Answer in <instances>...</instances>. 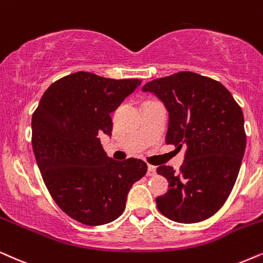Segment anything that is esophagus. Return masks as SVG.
<instances>
[{
  "instance_id": "1",
  "label": "esophagus",
  "mask_w": 263,
  "mask_h": 263,
  "mask_svg": "<svg viewBox=\"0 0 263 263\" xmlns=\"http://www.w3.org/2000/svg\"><path fill=\"white\" fill-rule=\"evenodd\" d=\"M146 174H148L149 177L155 176V174H156V168L154 167V166H152V164H149V166H148V172H146Z\"/></svg>"
}]
</instances>
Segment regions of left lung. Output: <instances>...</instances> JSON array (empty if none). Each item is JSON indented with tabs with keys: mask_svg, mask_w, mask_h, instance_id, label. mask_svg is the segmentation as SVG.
Listing matches in <instances>:
<instances>
[{
	"mask_svg": "<svg viewBox=\"0 0 263 263\" xmlns=\"http://www.w3.org/2000/svg\"><path fill=\"white\" fill-rule=\"evenodd\" d=\"M142 90L166 107L167 144L185 148L179 173L157 167L170 187L156 197L157 209L181 223L211 218L229 198L246 152L241 108L221 83L194 72L152 80Z\"/></svg>",
	"mask_w": 263,
	"mask_h": 263,
	"instance_id": "left-lung-1",
	"label": "left lung"
}]
</instances>
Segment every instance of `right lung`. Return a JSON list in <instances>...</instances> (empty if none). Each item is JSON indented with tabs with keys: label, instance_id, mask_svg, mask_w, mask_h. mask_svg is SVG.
I'll list each match as a JSON object with an SVG mask.
<instances>
[{
	"label": "right lung",
	"instance_id": "obj_1",
	"mask_svg": "<svg viewBox=\"0 0 263 263\" xmlns=\"http://www.w3.org/2000/svg\"><path fill=\"white\" fill-rule=\"evenodd\" d=\"M77 72L48 87L32 115V148L51 197L87 226L114 221L132 185L145 176L144 161H115L99 136H111L110 113L141 85Z\"/></svg>",
	"mask_w": 263,
	"mask_h": 263
}]
</instances>
